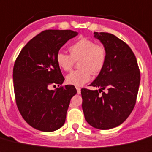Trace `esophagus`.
Segmentation results:
<instances>
[{
  "instance_id": "1",
  "label": "esophagus",
  "mask_w": 152,
  "mask_h": 152,
  "mask_svg": "<svg viewBox=\"0 0 152 152\" xmlns=\"http://www.w3.org/2000/svg\"><path fill=\"white\" fill-rule=\"evenodd\" d=\"M76 89H77V94H81V88H78V87H77V88H76Z\"/></svg>"
}]
</instances>
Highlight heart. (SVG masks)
Here are the masks:
<instances>
[{
    "mask_svg": "<svg viewBox=\"0 0 152 152\" xmlns=\"http://www.w3.org/2000/svg\"><path fill=\"white\" fill-rule=\"evenodd\" d=\"M70 55L59 52L56 56L58 67L64 71L71 69L75 61H79L81 70L71 71L66 76L68 85L80 87L88 82L93 75H98L105 64L106 50L102 45H97L88 38H80L68 48Z\"/></svg>",
    "mask_w": 152,
    "mask_h": 152,
    "instance_id": "obj_1",
    "label": "heart"
}]
</instances>
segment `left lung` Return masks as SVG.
<instances>
[{
    "label": "left lung",
    "instance_id": "obj_1",
    "mask_svg": "<svg viewBox=\"0 0 152 152\" xmlns=\"http://www.w3.org/2000/svg\"><path fill=\"white\" fill-rule=\"evenodd\" d=\"M94 37L104 47L107 57L104 68L90 85L99 90H81L82 109L91 126L107 130L122 124L132 113L139 88L140 71L126 43L105 32H94ZM104 89L107 92H102Z\"/></svg>",
    "mask_w": 152,
    "mask_h": 152
}]
</instances>
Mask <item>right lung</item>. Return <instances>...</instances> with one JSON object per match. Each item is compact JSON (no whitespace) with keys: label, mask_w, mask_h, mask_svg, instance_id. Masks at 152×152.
<instances>
[{"label":"right lung","mask_w":152,"mask_h":152,"mask_svg":"<svg viewBox=\"0 0 152 152\" xmlns=\"http://www.w3.org/2000/svg\"><path fill=\"white\" fill-rule=\"evenodd\" d=\"M77 34L71 30L44 31L23 48L14 63L13 81L18 110L37 130L54 132L65 122L70 101L77 90L71 85L54 90L49 88L63 84L64 77L56 56L61 48Z\"/></svg>","instance_id":"1"}]
</instances>
